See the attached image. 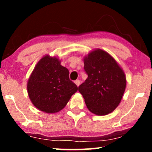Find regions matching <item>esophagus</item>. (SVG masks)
<instances>
[{"instance_id": "obj_1", "label": "esophagus", "mask_w": 152, "mask_h": 152, "mask_svg": "<svg viewBox=\"0 0 152 152\" xmlns=\"http://www.w3.org/2000/svg\"><path fill=\"white\" fill-rule=\"evenodd\" d=\"M75 84L77 85V86H80V80H77L75 81Z\"/></svg>"}]
</instances>
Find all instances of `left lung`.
<instances>
[{
    "instance_id": "left-lung-1",
    "label": "left lung",
    "mask_w": 152,
    "mask_h": 152,
    "mask_svg": "<svg viewBox=\"0 0 152 152\" xmlns=\"http://www.w3.org/2000/svg\"><path fill=\"white\" fill-rule=\"evenodd\" d=\"M88 75L79 91L91 113L107 115L115 110L126 88L125 74L115 59L107 52L95 49L84 57Z\"/></svg>"
}]
</instances>
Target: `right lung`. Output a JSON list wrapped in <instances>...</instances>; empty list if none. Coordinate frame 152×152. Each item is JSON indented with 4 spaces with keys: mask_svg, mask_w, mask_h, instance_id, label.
I'll return each mask as SVG.
<instances>
[{
    "mask_svg": "<svg viewBox=\"0 0 152 152\" xmlns=\"http://www.w3.org/2000/svg\"><path fill=\"white\" fill-rule=\"evenodd\" d=\"M31 102L37 109L47 113H57L77 91L70 80L69 71L56 57L45 55L35 66L27 84Z\"/></svg>",
    "mask_w": 152,
    "mask_h": 152,
    "instance_id": "add662e5",
    "label": "right lung"
}]
</instances>
